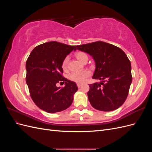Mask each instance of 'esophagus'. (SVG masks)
<instances>
[{
  "instance_id": "esophagus-1",
  "label": "esophagus",
  "mask_w": 152,
  "mask_h": 152,
  "mask_svg": "<svg viewBox=\"0 0 152 152\" xmlns=\"http://www.w3.org/2000/svg\"><path fill=\"white\" fill-rule=\"evenodd\" d=\"M77 87L79 88V87H80L82 86V84H80V83H77Z\"/></svg>"
}]
</instances>
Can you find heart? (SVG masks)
<instances>
[{"mask_svg": "<svg viewBox=\"0 0 152 152\" xmlns=\"http://www.w3.org/2000/svg\"><path fill=\"white\" fill-rule=\"evenodd\" d=\"M75 57L79 59V60L82 63H84L85 61L88 59V56L87 55L82 51H78L75 54ZM68 57H66L64 58L63 60L61 67L64 71H66L68 68ZM90 75V72L88 70H83L80 72H73L69 75V79L70 80L77 82V83H81L84 82L87 77Z\"/></svg>", "mask_w": 152, "mask_h": 152, "instance_id": "heart-1", "label": "heart"}]
</instances>
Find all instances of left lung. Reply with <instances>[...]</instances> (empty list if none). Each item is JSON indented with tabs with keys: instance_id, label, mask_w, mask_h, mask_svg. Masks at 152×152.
I'll list each match as a JSON object with an SVG mask.
<instances>
[{
	"instance_id": "left-lung-1",
	"label": "left lung",
	"mask_w": 152,
	"mask_h": 152,
	"mask_svg": "<svg viewBox=\"0 0 152 152\" xmlns=\"http://www.w3.org/2000/svg\"><path fill=\"white\" fill-rule=\"evenodd\" d=\"M94 58L96 69L93 79L99 83L89 84L87 93L92 107L100 111H113L125 102L132 82L129 59L119 48L102 41L77 45Z\"/></svg>"
}]
</instances>
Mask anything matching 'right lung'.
I'll list each match as a JSON object with an SVG mask.
<instances>
[{
  "label": "right lung",
  "instance_id": "obj_1",
  "mask_svg": "<svg viewBox=\"0 0 152 152\" xmlns=\"http://www.w3.org/2000/svg\"><path fill=\"white\" fill-rule=\"evenodd\" d=\"M75 45L56 41L40 44L31 52L26 62V82L34 103L48 113L65 110L72 104L73 94L78 90L75 82L62 74L61 64ZM58 82L66 86L58 88Z\"/></svg>",
  "mask_w": 152,
  "mask_h": 152
}]
</instances>
